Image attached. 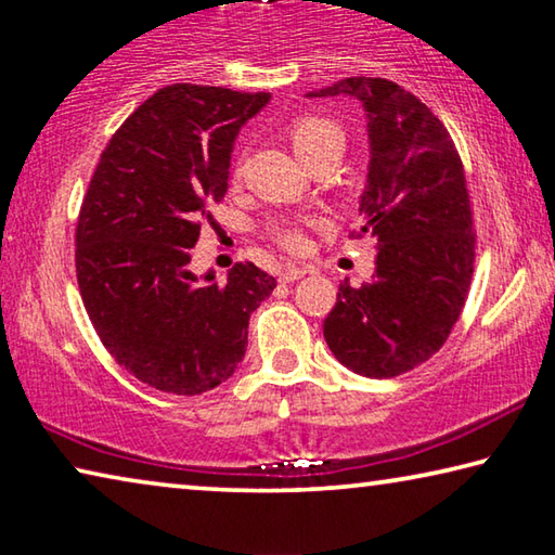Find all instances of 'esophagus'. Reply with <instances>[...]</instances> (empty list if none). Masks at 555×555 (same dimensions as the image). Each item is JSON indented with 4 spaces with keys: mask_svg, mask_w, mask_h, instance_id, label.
I'll return each instance as SVG.
<instances>
[{
    "mask_svg": "<svg viewBox=\"0 0 555 555\" xmlns=\"http://www.w3.org/2000/svg\"><path fill=\"white\" fill-rule=\"evenodd\" d=\"M308 274L306 267H286L284 271H279V281H284V284H291V281H298Z\"/></svg>",
    "mask_w": 555,
    "mask_h": 555,
    "instance_id": "obj_1",
    "label": "esophagus"
}]
</instances>
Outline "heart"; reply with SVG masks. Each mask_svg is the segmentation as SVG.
<instances>
[{
  "label": "heart",
  "mask_w": 555,
  "mask_h": 555,
  "mask_svg": "<svg viewBox=\"0 0 555 555\" xmlns=\"http://www.w3.org/2000/svg\"><path fill=\"white\" fill-rule=\"evenodd\" d=\"M288 139L294 144L296 154L306 164H315L318 158L343 152L345 134L343 129L321 115H300L288 125ZM318 218H281L269 224V237L274 240L281 249L286 251H304L308 247V230L318 228Z\"/></svg>",
  "instance_id": "1"
}]
</instances>
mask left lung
Segmentation results:
<instances>
[{
	"mask_svg": "<svg viewBox=\"0 0 555 555\" xmlns=\"http://www.w3.org/2000/svg\"><path fill=\"white\" fill-rule=\"evenodd\" d=\"M352 95L367 112L372 162L362 228L374 276L340 284L323 323L337 362L389 379L434 357L457 323L475 271L473 208L455 142L416 95L387 78H345L311 98Z\"/></svg>",
	"mask_w": 555,
	"mask_h": 555,
	"instance_id": "obj_1",
	"label": "left lung"
}]
</instances>
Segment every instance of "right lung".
<instances>
[{
	"label": "right lung",
	"instance_id": "obj_1",
	"mask_svg": "<svg viewBox=\"0 0 555 555\" xmlns=\"http://www.w3.org/2000/svg\"><path fill=\"white\" fill-rule=\"evenodd\" d=\"M269 98L166 86L112 134L90 178L75 228L82 304L119 367L158 391L195 397L230 379L249 315L276 286L251 261L222 286L188 269L208 205L228 193L234 137Z\"/></svg>",
	"mask_w": 555,
	"mask_h": 555
}]
</instances>
